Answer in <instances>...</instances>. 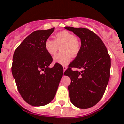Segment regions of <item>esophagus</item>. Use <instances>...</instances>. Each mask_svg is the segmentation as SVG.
Instances as JSON below:
<instances>
[{
  "label": "esophagus",
  "instance_id": "34e87169",
  "mask_svg": "<svg viewBox=\"0 0 124 124\" xmlns=\"http://www.w3.org/2000/svg\"><path fill=\"white\" fill-rule=\"evenodd\" d=\"M67 67H66V66H63V72H65V70H67Z\"/></svg>",
  "mask_w": 124,
  "mask_h": 124
}]
</instances>
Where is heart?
I'll return each mask as SVG.
<instances>
[{
    "instance_id": "1",
    "label": "heart",
    "mask_w": 124,
    "mask_h": 124,
    "mask_svg": "<svg viewBox=\"0 0 124 124\" xmlns=\"http://www.w3.org/2000/svg\"><path fill=\"white\" fill-rule=\"evenodd\" d=\"M55 39H47L45 41L44 47L46 52L50 56H54L61 48L62 53L54 56V61L61 65H67L81 50V42L76 35L67 31H63L55 35Z\"/></svg>"
}]
</instances>
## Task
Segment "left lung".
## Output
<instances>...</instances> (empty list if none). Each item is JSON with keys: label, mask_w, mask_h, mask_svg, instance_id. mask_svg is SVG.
I'll list each match as a JSON object with an SVG mask.
<instances>
[{"label": "left lung", "mask_w": 124, "mask_h": 124, "mask_svg": "<svg viewBox=\"0 0 124 124\" xmlns=\"http://www.w3.org/2000/svg\"><path fill=\"white\" fill-rule=\"evenodd\" d=\"M81 38V50L64 72L71 79L70 101L79 108H89L102 97L110 76L111 58L102 39L86 28L65 27ZM72 68H83L81 72Z\"/></svg>", "instance_id": "8db88e82"}]
</instances>
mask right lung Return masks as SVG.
Masks as SVG:
<instances>
[{"label": "right lung", "instance_id": "right-lung-1", "mask_svg": "<svg viewBox=\"0 0 124 124\" xmlns=\"http://www.w3.org/2000/svg\"><path fill=\"white\" fill-rule=\"evenodd\" d=\"M54 31L53 27L32 32L14 52L12 74L20 95L31 106H41L52 101L63 76L60 64L48 67L52 57L44 47L45 41Z\"/></svg>", "mask_w": 124, "mask_h": 124}]
</instances>
